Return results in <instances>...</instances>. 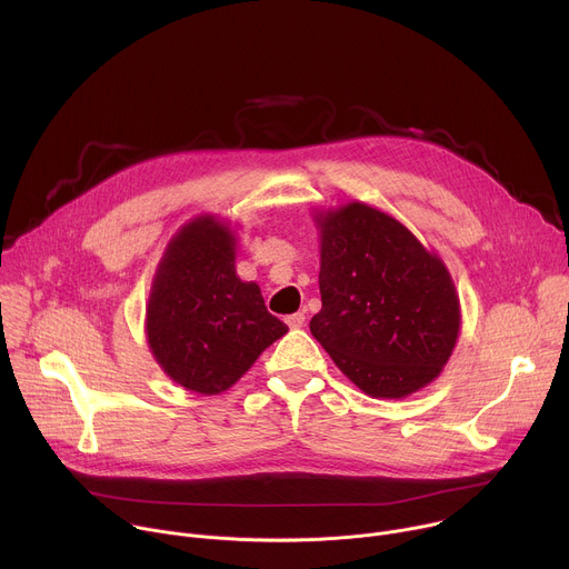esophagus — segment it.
Masks as SVG:
<instances>
[{
	"mask_svg": "<svg viewBox=\"0 0 569 569\" xmlns=\"http://www.w3.org/2000/svg\"><path fill=\"white\" fill-rule=\"evenodd\" d=\"M303 321H306V315H303V312H295V315H288V317H286V323H288L290 329H301Z\"/></svg>",
	"mask_w": 569,
	"mask_h": 569,
	"instance_id": "obj_1",
	"label": "esophagus"
}]
</instances>
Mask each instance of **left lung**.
<instances>
[{
	"label": "left lung",
	"mask_w": 569,
	"mask_h": 569,
	"mask_svg": "<svg viewBox=\"0 0 569 569\" xmlns=\"http://www.w3.org/2000/svg\"><path fill=\"white\" fill-rule=\"evenodd\" d=\"M321 310L310 333L371 398H405L448 365L461 306L443 259L360 200L312 211Z\"/></svg>",
	"instance_id": "left-lung-1"
}]
</instances>
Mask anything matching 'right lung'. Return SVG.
<instances>
[{
	"mask_svg": "<svg viewBox=\"0 0 569 569\" xmlns=\"http://www.w3.org/2000/svg\"><path fill=\"white\" fill-rule=\"evenodd\" d=\"M238 236L229 220L200 213L184 222L159 259L148 301V349L176 385L216 396L236 385L288 333L257 281L236 274Z\"/></svg>",
	"mask_w": 569,
	"mask_h": 569,
	"instance_id": "add662e5",
	"label": "right lung"
}]
</instances>
